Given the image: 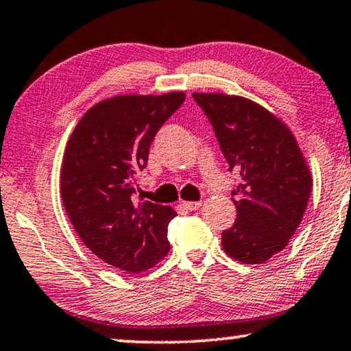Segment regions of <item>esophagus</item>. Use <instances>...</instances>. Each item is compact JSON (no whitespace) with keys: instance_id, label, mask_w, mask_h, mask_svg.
<instances>
[{"instance_id":"34e87169","label":"esophagus","mask_w":351,"mask_h":351,"mask_svg":"<svg viewBox=\"0 0 351 351\" xmlns=\"http://www.w3.org/2000/svg\"><path fill=\"white\" fill-rule=\"evenodd\" d=\"M182 206L188 210H197L201 207V201H193V202H182Z\"/></svg>"}]
</instances>
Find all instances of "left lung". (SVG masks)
<instances>
[{
    "label": "left lung",
    "mask_w": 351,
    "mask_h": 351,
    "mask_svg": "<svg viewBox=\"0 0 351 351\" xmlns=\"http://www.w3.org/2000/svg\"><path fill=\"white\" fill-rule=\"evenodd\" d=\"M193 99L212 125L228 171L241 182L231 191L237 218L221 232V245L237 261L261 264L301 225L311 172L291 131L261 106L221 93H193Z\"/></svg>",
    "instance_id": "8db88e82"
}]
</instances>
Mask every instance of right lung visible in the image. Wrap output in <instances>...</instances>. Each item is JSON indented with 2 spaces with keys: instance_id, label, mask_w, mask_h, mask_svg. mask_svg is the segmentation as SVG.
Returning <instances> with one entry per match:
<instances>
[{
  "instance_id": "1",
  "label": "right lung",
  "mask_w": 351,
  "mask_h": 351,
  "mask_svg": "<svg viewBox=\"0 0 351 351\" xmlns=\"http://www.w3.org/2000/svg\"><path fill=\"white\" fill-rule=\"evenodd\" d=\"M185 93L125 95L96 104L66 145L62 197L74 230L99 260L139 274L167 250V225L177 213L136 202L133 180L145 169L152 141L184 104Z\"/></svg>"
}]
</instances>
